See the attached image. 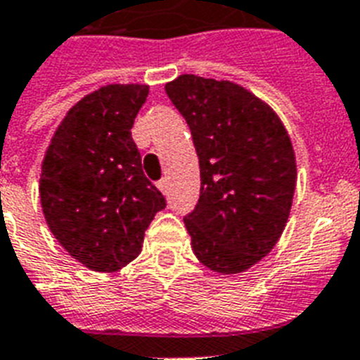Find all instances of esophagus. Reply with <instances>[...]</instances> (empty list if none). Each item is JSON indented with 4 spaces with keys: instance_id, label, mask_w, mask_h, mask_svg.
Returning a JSON list of instances; mask_svg holds the SVG:
<instances>
[{
    "instance_id": "obj_1",
    "label": "esophagus",
    "mask_w": 360,
    "mask_h": 360,
    "mask_svg": "<svg viewBox=\"0 0 360 360\" xmlns=\"http://www.w3.org/2000/svg\"><path fill=\"white\" fill-rule=\"evenodd\" d=\"M157 188L166 194V192H168V179H166V177H162L160 181H157Z\"/></svg>"
}]
</instances>
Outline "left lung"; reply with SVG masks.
Masks as SVG:
<instances>
[{
	"instance_id": "8db88e82",
	"label": "left lung",
	"mask_w": 360,
	"mask_h": 360,
	"mask_svg": "<svg viewBox=\"0 0 360 360\" xmlns=\"http://www.w3.org/2000/svg\"><path fill=\"white\" fill-rule=\"evenodd\" d=\"M165 90L200 157V200L183 218L192 250L210 270H248L274 250L290 214V136L268 105L229 81L185 74Z\"/></svg>"
}]
</instances>
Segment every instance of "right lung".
I'll use <instances>...</instances> for the list:
<instances>
[{
    "mask_svg": "<svg viewBox=\"0 0 360 360\" xmlns=\"http://www.w3.org/2000/svg\"><path fill=\"white\" fill-rule=\"evenodd\" d=\"M148 84H107L84 96L55 131L42 162L40 203L58 244L94 271L136 259L165 195L142 172L131 127Z\"/></svg>",
    "mask_w": 360,
    "mask_h": 360,
    "instance_id": "add662e5",
    "label": "right lung"
}]
</instances>
